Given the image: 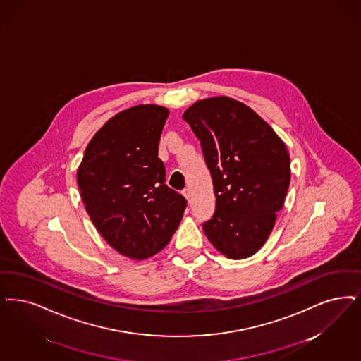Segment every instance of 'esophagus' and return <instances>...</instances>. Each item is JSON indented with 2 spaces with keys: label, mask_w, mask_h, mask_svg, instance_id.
<instances>
[{
  "label": "esophagus",
  "mask_w": 361,
  "mask_h": 361,
  "mask_svg": "<svg viewBox=\"0 0 361 361\" xmlns=\"http://www.w3.org/2000/svg\"><path fill=\"white\" fill-rule=\"evenodd\" d=\"M183 195H184V197L187 199L188 202H190V196H192V195H190V190H189V189H184V190H183Z\"/></svg>",
  "instance_id": "esophagus-1"
}]
</instances>
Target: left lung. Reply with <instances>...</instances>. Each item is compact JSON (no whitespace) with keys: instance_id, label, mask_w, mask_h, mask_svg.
<instances>
[{"instance_id":"1","label":"left lung","mask_w":361,"mask_h":361,"mask_svg":"<svg viewBox=\"0 0 361 361\" xmlns=\"http://www.w3.org/2000/svg\"><path fill=\"white\" fill-rule=\"evenodd\" d=\"M183 118L200 140L216 196L204 232L226 258H250L283 207L291 177L288 147L259 114L230 97L197 101Z\"/></svg>"}]
</instances>
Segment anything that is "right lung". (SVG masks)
<instances>
[{"instance_id": "obj_1", "label": "right lung", "mask_w": 361, "mask_h": 361, "mask_svg": "<svg viewBox=\"0 0 361 361\" xmlns=\"http://www.w3.org/2000/svg\"><path fill=\"white\" fill-rule=\"evenodd\" d=\"M169 110L137 104L111 116L88 142L76 180L87 214L116 252L142 260L177 230L187 200L166 187L159 159Z\"/></svg>"}]
</instances>
